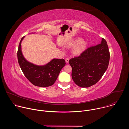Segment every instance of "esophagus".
Returning <instances> with one entry per match:
<instances>
[{
	"label": "esophagus",
	"mask_w": 129,
	"mask_h": 129,
	"mask_svg": "<svg viewBox=\"0 0 129 129\" xmlns=\"http://www.w3.org/2000/svg\"><path fill=\"white\" fill-rule=\"evenodd\" d=\"M69 58H66V59H65V61H66V63H68V62H69Z\"/></svg>",
	"instance_id": "esophagus-1"
}]
</instances>
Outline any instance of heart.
I'll use <instances>...</instances> for the list:
<instances>
[{
    "label": "heart",
    "mask_w": 129,
    "mask_h": 129,
    "mask_svg": "<svg viewBox=\"0 0 129 129\" xmlns=\"http://www.w3.org/2000/svg\"><path fill=\"white\" fill-rule=\"evenodd\" d=\"M78 44L73 50V53L75 54H79L82 53L87 46V43L85 41H82V39L77 38L73 42L68 45V46L71 47Z\"/></svg>",
    "instance_id": "obj_1"
}]
</instances>
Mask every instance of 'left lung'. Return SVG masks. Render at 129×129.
<instances>
[{
    "label": "left lung",
    "mask_w": 129,
    "mask_h": 129,
    "mask_svg": "<svg viewBox=\"0 0 129 129\" xmlns=\"http://www.w3.org/2000/svg\"><path fill=\"white\" fill-rule=\"evenodd\" d=\"M109 60V48L105 39L102 38L101 43L88 47L79 56L69 61L72 80L83 88L95 84L107 69Z\"/></svg>",
    "instance_id": "8db88e82"
}]
</instances>
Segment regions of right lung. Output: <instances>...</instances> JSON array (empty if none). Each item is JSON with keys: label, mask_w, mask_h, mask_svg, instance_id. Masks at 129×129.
I'll return each instance as SVG.
<instances>
[{"label": "right lung", "mask_w": 129, "mask_h": 129, "mask_svg": "<svg viewBox=\"0 0 129 129\" xmlns=\"http://www.w3.org/2000/svg\"><path fill=\"white\" fill-rule=\"evenodd\" d=\"M19 43L17 51L18 62L26 79L34 85L46 87L52 85L57 80L59 73L66 63L63 59H53L47 64L38 66L28 62L23 57L21 43Z\"/></svg>", "instance_id": "add662e5"}]
</instances>
